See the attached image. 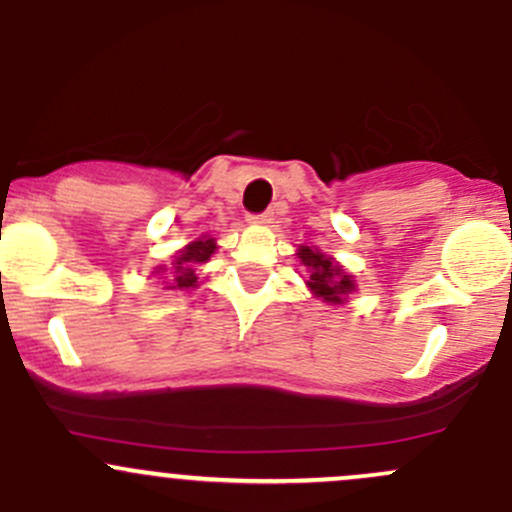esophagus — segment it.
I'll list each match as a JSON object with an SVG mask.
<instances>
[{
  "label": "esophagus",
  "mask_w": 512,
  "mask_h": 512,
  "mask_svg": "<svg viewBox=\"0 0 512 512\" xmlns=\"http://www.w3.org/2000/svg\"><path fill=\"white\" fill-rule=\"evenodd\" d=\"M250 220H252V223H260V225L270 223V220H272V210H265V213H257V215H250Z\"/></svg>",
  "instance_id": "34e87169"
}]
</instances>
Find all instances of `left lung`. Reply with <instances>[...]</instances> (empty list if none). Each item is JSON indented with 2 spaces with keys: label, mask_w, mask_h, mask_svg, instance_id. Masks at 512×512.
<instances>
[{
  "label": "left lung",
  "mask_w": 512,
  "mask_h": 512,
  "mask_svg": "<svg viewBox=\"0 0 512 512\" xmlns=\"http://www.w3.org/2000/svg\"><path fill=\"white\" fill-rule=\"evenodd\" d=\"M299 260H302L304 267H309V282L312 292L317 297H322L324 302H342V297L354 289V280L342 272V267L334 265L329 257H324L322 252L309 250V247H302L299 250Z\"/></svg>",
  "instance_id": "8db88e82"
}]
</instances>
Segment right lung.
<instances>
[{"label":"right lung","instance_id":"obj_1","mask_svg":"<svg viewBox=\"0 0 512 512\" xmlns=\"http://www.w3.org/2000/svg\"><path fill=\"white\" fill-rule=\"evenodd\" d=\"M215 252V242L210 237H200L198 242L188 245L185 250H180V255L175 257V289H188L195 287L198 277H195V265L200 262H208L210 255Z\"/></svg>","mask_w":512,"mask_h":512}]
</instances>
